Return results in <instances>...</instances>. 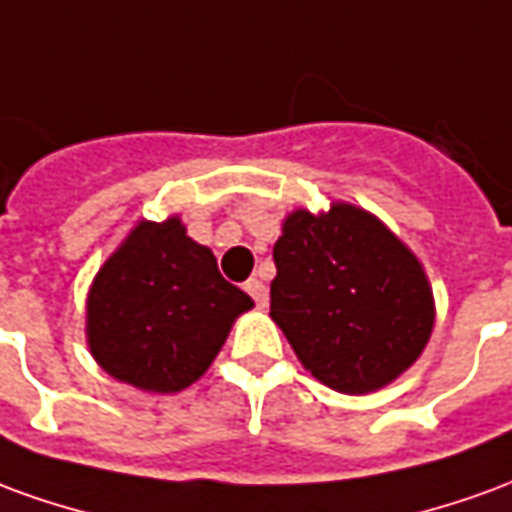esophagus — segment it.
I'll list each match as a JSON object with an SVG mask.
<instances>
[{
	"label": "esophagus",
	"instance_id": "34e87169",
	"mask_svg": "<svg viewBox=\"0 0 512 512\" xmlns=\"http://www.w3.org/2000/svg\"><path fill=\"white\" fill-rule=\"evenodd\" d=\"M244 288H246V293H249V296L255 299L257 307H266V304H268V288H266V282H260V279H249V282H246Z\"/></svg>",
	"mask_w": 512,
	"mask_h": 512
}]
</instances>
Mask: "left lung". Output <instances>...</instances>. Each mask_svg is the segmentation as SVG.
Returning a JSON list of instances; mask_svg holds the SVG:
<instances>
[{"mask_svg":"<svg viewBox=\"0 0 512 512\" xmlns=\"http://www.w3.org/2000/svg\"><path fill=\"white\" fill-rule=\"evenodd\" d=\"M271 318L299 362L343 395H367L414 365L433 332L417 255L373 213L299 208L274 244Z\"/></svg>","mask_w":512,"mask_h":512,"instance_id":"1","label":"left lung"}]
</instances>
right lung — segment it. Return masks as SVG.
I'll use <instances>...</instances> for the list:
<instances>
[{
	"mask_svg": "<svg viewBox=\"0 0 512 512\" xmlns=\"http://www.w3.org/2000/svg\"><path fill=\"white\" fill-rule=\"evenodd\" d=\"M252 307L178 216L142 219L95 274L87 343L112 378L172 395L211 367L235 318Z\"/></svg>",
	"mask_w": 512,
	"mask_h": 512,
	"instance_id": "right-lung-1",
	"label": "right lung"
}]
</instances>
